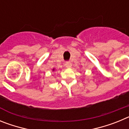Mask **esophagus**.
I'll return each mask as SVG.
<instances>
[{
    "label": "esophagus",
    "instance_id": "esophagus-1",
    "mask_svg": "<svg viewBox=\"0 0 129 129\" xmlns=\"http://www.w3.org/2000/svg\"><path fill=\"white\" fill-rule=\"evenodd\" d=\"M65 66L67 68H69V67H72V62L70 61H67L65 62Z\"/></svg>",
    "mask_w": 129,
    "mask_h": 129
}]
</instances>
